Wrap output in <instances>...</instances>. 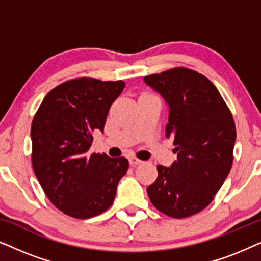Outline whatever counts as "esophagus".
<instances>
[{"label": "esophagus", "instance_id": "34e87169", "mask_svg": "<svg viewBox=\"0 0 261 261\" xmlns=\"http://www.w3.org/2000/svg\"><path fill=\"white\" fill-rule=\"evenodd\" d=\"M142 163V160L135 158V156H130L129 158V164L132 166H137V165H140V164Z\"/></svg>", "mask_w": 261, "mask_h": 261}]
</instances>
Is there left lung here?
Instances as JSON below:
<instances>
[{"label": "left lung", "mask_w": 261, "mask_h": 261, "mask_svg": "<svg viewBox=\"0 0 261 261\" xmlns=\"http://www.w3.org/2000/svg\"><path fill=\"white\" fill-rule=\"evenodd\" d=\"M145 82L169 103L165 133L177 153L171 167L156 166L148 197L159 212L184 219L205 209L229 174L237 139L233 115L215 85L195 70L173 67Z\"/></svg>", "instance_id": "8db88e82"}]
</instances>
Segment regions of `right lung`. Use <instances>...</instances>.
<instances>
[{"instance_id":"add662e5","label":"right lung","mask_w":261,"mask_h":261,"mask_svg":"<svg viewBox=\"0 0 261 261\" xmlns=\"http://www.w3.org/2000/svg\"><path fill=\"white\" fill-rule=\"evenodd\" d=\"M123 88V81L73 78L53 88L35 113L32 165L46 196L65 215L90 219L113 204L129 163L88 151Z\"/></svg>"}]
</instances>
